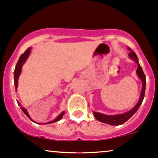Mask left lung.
I'll return each mask as SVG.
<instances>
[{
	"instance_id": "left-lung-1",
	"label": "left lung",
	"mask_w": 158,
	"mask_h": 158,
	"mask_svg": "<svg viewBox=\"0 0 158 158\" xmlns=\"http://www.w3.org/2000/svg\"><path fill=\"white\" fill-rule=\"evenodd\" d=\"M128 50H130L129 52V58L130 59L133 60L137 64L138 69L136 70V74L139 76V77L141 80L142 82V89L141 94H140L139 100L137 102V104L133 107L131 110H130L129 111L123 113V114H115V115H106L104 114H101L99 112H95L93 111L94 117L97 118V120H98L99 122H103V123H106L110 125H120V124H124V122H127L130 117L133 116L134 114L137 111L138 109L139 108L140 106L141 105L142 102H143V98H144V94H145V89H146V76L143 73L142 67L140 66L139 58H138L137 56L135 53V52L133 50H132L130 48H128Z\"/></svg>"
}]
</instances>
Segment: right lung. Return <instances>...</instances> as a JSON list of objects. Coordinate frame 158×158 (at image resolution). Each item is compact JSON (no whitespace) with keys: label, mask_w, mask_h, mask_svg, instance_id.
<instances>
[{"label":"right lung","mask_w":158,"mask_h":158,"mask_svg":"<svg viewBox=\"0 0 158 158\" xmlns=\"http://www.w3.org/2000/svg\"><path fill=\"white\" fill-rule=\"evenodd\" d=\"M31 50V48H28V49L25 50V52H24V53L22 54V55L20 56V57H19L18 61H17V63L16 67H15V72H14V81H15V89H16V91H17V85H18L19 77V75H20V74H21V71H22V67H23V64L25 63V61H27V59H28L29 56H30ZM17 103H18V106L21 107V109H22L23 113H24V114L26 115V116H28V117L32 121V122H35L31 118V116H29L28 113V111H27L26 109H25L24 107H23L22 105H21L19 102H17ZM64 114H65V112H64V111L61 112V114L58 115L57 117L55 118V119L50 121V122H47V123H44V124H51V123H54V122H58V121L61 119L62 117H63V116L64 115ZM36 123H37V122H36ZM37 124H41L42 123H37Z\"/></svg>","instance_id":"add662e5"}]
</instances>
